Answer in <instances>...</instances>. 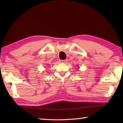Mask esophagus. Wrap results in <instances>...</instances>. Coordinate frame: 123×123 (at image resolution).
Segmentation results:
<instances>
[{
  "mask_svg": "<svg viewBox=\"0 0 123 123\" xmlns=\"http://www.w3.org/2000/svg\"><path fill=\"white\" fill-rule=\"evenodd\" d=\"M67 61H68V60H67V59H65V60H62V61H61V62H62V63H67Z\"/></svg>",
  "mask_w": 123,
  "mask_h": 123,
  "instance_id": "esophagus-1",
  "label": "esophagus"
}]
</instances>
